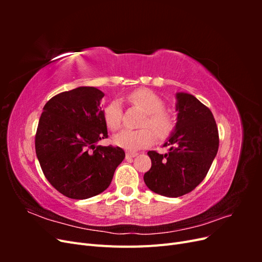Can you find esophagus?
<instances>
[{
  "label": "esophagus",
  "instance_id": "esophagus-1",
  "mask_svg": "<svg viewBox=\"0 0 262 262\" xmlns=\"http://www.w3.org/2000/svg\"><path fill=\"white\" fill-rule=\"evenodd\" d=\"M137 155H138V153H137V152H126V154H125L126 158H132V157H136Z\"/></svg>",
  "mask_w": 262,
  "mask_h": 262
}]
</instances>
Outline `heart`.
Returning a JSON list of instances; mask_svg holds the SVG:
<instances>
[{
  "mask_svg": "<svg viewBox=\"0 0 262 262\" xmlns=\"http://www.w3.org/2000/svg\"><path fill=\"white\" fill-rule=\"evenodd\" d=\"M129 100L146 113L142 125H149L160 139L167 138L175 128V119L165 112L163 99L154 92L140 89L129 95ZM104 120L110 130L116 131L120 128L122 121V104L120 100L115 99L105 107ZM152 130L149 128L139 130L125 129L116 134L114 143L130 150L144 148L153 144L155 134Z\"/></svg>",
  "mask_w": 262,
  "mask_h": 262,
  "instance_id": "obj_1",
  "label": "heart"
}]
</instances>
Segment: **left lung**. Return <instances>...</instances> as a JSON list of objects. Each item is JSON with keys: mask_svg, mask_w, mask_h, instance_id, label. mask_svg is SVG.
I'll return each mask as SVG.
<instances>
[{"mask_svg": "<svg viewBox=\"0 0 262 262\" xmlns=\"http://www.w3.org/2000/svg\"><path fill=\"white\" fill-rule=\"evenodd\" d=\"M177 122L163 146L168 152L149 150L152 167L144 182L153 192L168 198L184 195L207 176L217 154L219 131L211 110L188 93H176Z\"/></svg>", "mask_w": 262, "mask_h": 262, "instance_id": "left-lung-1", "label": "left lung"}]
</instances>
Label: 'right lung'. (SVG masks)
Segmentation results:
<instances>
[{
  "instance_id": "1",
  "label": "right lung",
  "mask_w": 262,
  "mask_h": 262,
  "mask_svg": "<svg viewBox=\"0 0 262 262\" xmlns=\"http://www.w3.org/2000/svg\"><path fill=\"white\" fill-rule=\"evenodd\" d=\"M97 87L81 86L52 97L36 133V154L50 184L71 199L84 200L109 187L123 161L120 147L96 145L108 137Z\"/></svg>"
}]
</instances>
